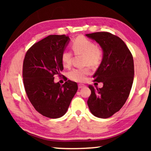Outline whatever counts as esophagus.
Returning <instances> with one entry per match:
<instances>
[{
  "mask_svg": "<svg viewBox=\"0 0 151 151\" xmlns=\"http://www.w3.org/2000/svg\"><path fill=\"white\" fill-rule=\"evenodd\" d=\"M78 88L81 89V88H83L85 87V86L84 85H82V84H79V85H78Z\"/></svg>",
  "mask_w": 151,
  "mask_h": 151,
  "instance_id": "34e87169",
  "label": "esophagus"
}]
</instances>
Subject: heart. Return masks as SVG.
I'll return each mask as SVG.
<instances>
[{"mask_svg":"<svg viewBox=\"0 0 151 151\" xmlns=\"http://www.w3.org/2000/svg\"><path fill=\"white\" fill-rule=\"evenodd\" d=\"M71 48L76 55H83V64L92 67L98 66L102 61L103 52L90 40L85 37H78L73 40ZM73 59V55L70 51L64 50L61 55V62L64 67L69 68ZM90 74L88 67L74 68L68 74V78L73 81L83 83L85 81Z\"/></svg>","mask_w":151,"mask_h":151,"instance_id":"1","label":"heart"}]
</instances>
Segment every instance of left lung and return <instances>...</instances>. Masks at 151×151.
<instances>
[{"mask_svg":"<svg viewBox=\"0 0 151 151\" xmlns=\"http://www.w3.org/2000/svg\"><path fill=\"white\" fill-rule=\"evenodd\" d=\"M103 50V59L93 75L94 81L103 86L89 85L91 94L87 104L94 116L106 119L113 115L126 103L134 79V61L123 40L107 32L86 34Z\"/></svg>","mask_w":151,"mask_h":151,"instance_id":"1","label":"left lung"}]
</instances>
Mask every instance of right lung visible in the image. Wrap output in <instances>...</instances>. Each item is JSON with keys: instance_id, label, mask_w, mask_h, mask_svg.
I'll use <instances>...</instances> for the list:
<instances>
[{"instance_id": "obj_1", "label": "right lung", "mask_w": 151, "mask_h": 151, "mask_svg": "<svg viewBox=\"0 0 151 151\" xmlns=\"http://www.w3.org/2000/svg\"><path fill=\"white\" fill-rule=\"evenodd\" d=\"M70 41L66 35H49L26 53L22 68L24 86L29 101L42 115L57 119L65 114L78 90L70 80L60 85L54 76L63 70L61 55Z\"/></svg>"}]
</instances>
